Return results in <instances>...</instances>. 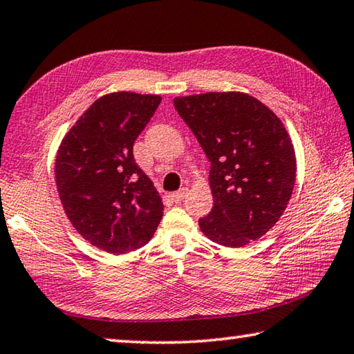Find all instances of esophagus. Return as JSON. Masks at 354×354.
I'll list each match as a JSON object with an SVG mask.
<instances>
[{
	"label": "esophagus",
	"mask_w": 354,
	"mask_h": 354,
	"mask_svg": "<svg viewBox=\"0 0 354 354\" xmlns=\"http://www.w3.org/2000/svg\"><path fill=\"white\" fill-rule=\"evenodd\" d=\"M185 196H187V189H181V190H178V192H175V194L170 195V198L175 203H181Z\"/></svg>",
	"instance_id": "34e87169"
}]
</instances>
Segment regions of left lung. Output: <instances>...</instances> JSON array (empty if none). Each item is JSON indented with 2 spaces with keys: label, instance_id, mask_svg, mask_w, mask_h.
Instances as JSON below:
<instances>
[{
  "label": "left lung",
  "instance_id": "1",
  "mask_svg": "<svg viewBox=\"0 0 354 354\" xmlns=\"http://www.w3.org/2000/svg\"><path fill=\"white\" fill-rule=\"evenodd\" d=\"M178 114L210 160V214L203 234L240 248L265 235L283 215L295 183V153L285 125L244 93L175 97Z\"/></svg>",
  "mask_w": 354,
  "mask_h": 354
}]
</instances>
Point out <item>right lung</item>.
<instances>
[{
	"instance_id": "1",
	"label": "right lung",
	"mask_w": 354,
	"mask_h": 354,
	"mask_svg": "<svg viewBox=\"0 0 354 354\" xmlns=\"http://www.w3.org/2000/svg\"><path fill=\"white\" fill-rule=\"evenodd\" d=\"M160 95L111 93L94 102L63 138L55 183L77 232L110 254H127L151 240L164 204L133 156L134 140Z\"/></svg>"
}]
</instances>
